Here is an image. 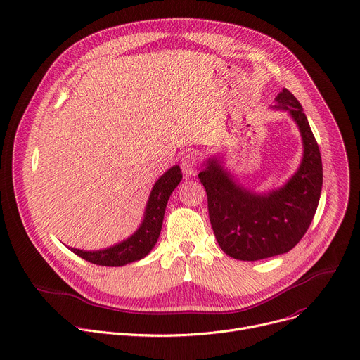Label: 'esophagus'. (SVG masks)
I'll return each mask as SVG.
<instances>
[{
    "instance_id": "1",
    "label": "esophagus",
    "mask_w": 360,
    "mask_h": 360,
    "mask_svg": "<svg viewBox=\"0 0 360 360\" xmlns=\"http://www.w3.org/2000/svg\"><path fill=\"white\" fill-rule=\"evenodd\" d=\"M200 167V155L197 152H186L181 158V169L186 176H191Z\"/></svg>"
}]
</instances>
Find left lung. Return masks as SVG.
Segmentation results:
<instances>
[{
  "label": "left lung",
  "mask_w": 360,
  "mask_h": 360,
  "mask_svg": "<svg viewBox=\"0 0 360 360\" xmlns=\"http://www.w3.org/2000/svg\"><path fill=\"white\" fill-rule=\"evenodd\" d=\"M274 108L288 110L296 120L304 148L299 171L283 188L254 193L236 184L217 159H210L198 175L207 191L210 221L221 250L243 261L290 251L309 230L320 200L321 156L303 108L287 89L277 94Z\"/></svg>",
  "instance_id": "1"
}]
</instances>
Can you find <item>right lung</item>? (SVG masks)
<instances>
[{"label": "right lung", "instance_id": "right-lung-1", "mask_svg": "<svg viewBox=\"0 0 360 360\" xmlns=\"http://www.w3.org/2000/svg\"><path fill=\"white\" fill-rule=\"evenodd\" d=\"M182 179L179 167H172L168 172L163 174L152 188L150 197L146 205L145 218L138 231L127 240L105 250L99 251H83L70 248L75 254L84 258L89 263L106 267H120L134 263L148 255L155 247L163 221V214L171 197L172 191L178 186Z\"/></svg>", "mask_w": 360, "mask_h": 360}]
</instances>
